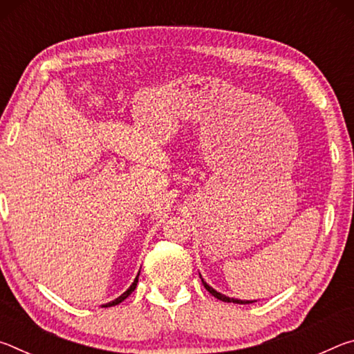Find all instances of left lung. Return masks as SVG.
<instances>
[{"label":"left lung","mask_w":354,"mask_h":354,"mask_svg":"<svg viewBox=\"0 0 354 354\" xmlns=\"http://www.w3.org/2000/svg\"><path fill=\"white\" fill-rule=\"evenodd\" d=\"M200 277H201V274H200ZM201 281H203V286L206 287V290H207L209 293H212V295H214L215 298L221 299V301H225V303H237V304H250V303H254V301H248V299H237V298L226 297V295H223V293H220V292H217L215 289H212V287L209 286L203 278H201Z\"/></svg>","instance_id":"obj_1"}]
</instances>
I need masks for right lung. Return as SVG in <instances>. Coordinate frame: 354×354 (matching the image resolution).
<instances>
[{
  "label": "right lung",
  "instance_id": "obj_1",
  "mask_svg": "<svg viewBox=\"0 0 354 354\" xmlns=\"http://www.w3.org/2000/svg\"><path fill=\"white\" fill-rule=\"evenodd\" d=\"M139 273H140V272H139ZM139 273H137V277H136V279H134V283L129 286V289H128L127 292H123V293H122V295H120L118 298H115V299H113V301H111V303H106V304H103V306H104V308L117 306V304H118V303H122V301H123V299H127V298H128V297L131 295V293H133V292H134V289H136V286H137V283H139Z\"/></svg>",
  "mask_w": 354,
  "mask_h": 354
}]
</instances>
